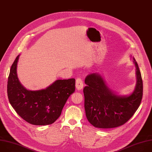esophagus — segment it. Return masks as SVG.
<instances>
[{"label": "esophagus", "instance_id": "obj_1", "mask_svg": "<svg viewBox=\"0 0 152 152\" xmlns=\"http://www.w3.org/2000/svg\"><path fill=\"white\" fill-rule=\"evenodd\" d=\"M83 83L80 78H77L76 80V88L77 90H81L83 89Z\"/></svg>", "mask_w": 152, "mask_h": 152}]
</instances>
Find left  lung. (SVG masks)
I'll use <instances>...</instances> for the list:
<instances>
[{
  "label": "left lung",
  "mask_w": 152,
  "mask_h": 152,
  "mask_svg": "<svg viewBox=\"0 0 152 152\" xmlns=\"http://www.w3.org/2000/svg\"><path fill=\"white\" fill-rule=\"evenodd\" d=\"M132 61L136 69L137 81L134 89L128 95H121L112 90L102 74L94 73L85 78V113L88 121L94 126L107 129L122 125L139 107L142 96V81L134 57Z\"/></svg>",
  "instance_id": "left-lung-1"
}]
</instances>
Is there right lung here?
Listing matches in <instances>:
<instances>
[{
  "instance_id": "right-lung-1",
  "label": "right lung",
  "mask_w": 152,
  "mask_h": 152,
  "mask_svg": "<svg viewBox=\"0 0 152 152\" xmlns=\"http://www.w3.org/2000/svg\"><path fill=\"white\" fill-rule=\"evenodd\" d=\"M18 55L13 63L8 80L10 103L24 121L35 125L53 124L61 115L69 97L75 91V79H57L45 89H27L17 75Z\"/></svg>"
}]
</instances>
